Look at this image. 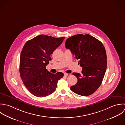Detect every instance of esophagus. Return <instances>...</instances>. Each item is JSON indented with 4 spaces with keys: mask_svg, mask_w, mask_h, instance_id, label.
<instances>
[{
    "mask_svg": "<svg viewBox=\"0 0 125 125\" xmlns=\"http://www.w3.org/2000/svg\"><path fill=\"white\" fill-rule=\"evenodd\" d=\"M68 76V74L67 73H64V76L65 77H67Z\"/></svg>",
    "mask_w": 125,
    "mask_h": 125,
    "instance_id": "34e87169",
    "label": "esophagus"
}]
</instances>
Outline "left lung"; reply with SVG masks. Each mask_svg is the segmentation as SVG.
<instances>
[{"instance_id":"obj_1","label":"left lung","mask_w":125,"mask_h":125,"mask_svg":"<svg viewBox=\"0 0 125 125\" xmlns=\"http://www.w3.org/2000/svg\"><path fill=\"white\" fill-rule=\"evenodd\" d=\"M65 47L71 50L83 68L82 75L73 73L78 82L71 87V90L83 96L92 94L101 85L106 70L107 61L104 46L93 36L81 34L68 38Z\"/></svg>"}]
</instances>
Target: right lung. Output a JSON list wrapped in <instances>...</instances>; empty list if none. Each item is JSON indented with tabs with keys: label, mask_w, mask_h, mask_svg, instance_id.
Listing matches in <instances>:
<instances>
[{
	"label": "right lung",
	"mask_w": 125,
	"mask_h": 125,
	"mask_svg": "<svg viewBox=\"0 0 125 125\" xmlns=\"http://www.w3.org/2000/svg\"><path fill=\"white\" fill-rule=\"evenodd\" d=\"M64 39L40 35L24 45L20 55V74L26 88L35 96L41 98L52 94L58 81L63 77L61 72L51 73L46 66L51 60V54Z\"/></svg>",
	"instance_id": "add662e5"
}]
</instances>
